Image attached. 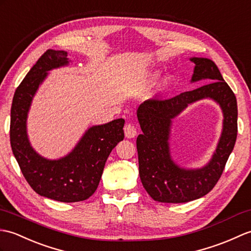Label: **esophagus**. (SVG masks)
<instances>
[{"instance_id": "obj_1", "label": "esophagus", "mask_w": 251, "mask_h": 251, "mask_svg": "<svg viewBox=\"0 0 251 251\" xmlns=\"http://www.w3.org/2000/svg\"><path fill=\"white\" fill-rule=\"evenodd\" d=\"M125 135L126 138H133L136 136V129L133 125H126L125 126Z\"/></svg>"}]
</instances>
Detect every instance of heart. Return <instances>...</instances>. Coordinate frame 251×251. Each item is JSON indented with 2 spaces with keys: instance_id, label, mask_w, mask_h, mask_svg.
I'll return each mask as SVG.
<instances>
[{
  "instance_id": "1",
  "label": "heart",
  "mask_w": 251,
  "mask_h": 251,
  "mask_svg": "<svg viewBox=\"0 0 251 251\" xmlns=\"http://www.w3.org/2000/svg\"><path fill=\"white\" fill-rule=\"evenodd\" d=\"M160 74H161L160 71H153V72H151V73H149L147 76L148 81L157 80L159 78ZM173 83H174V77H173V75H171V74L165 75L160 82V89L162 91H168L173 86Z\"/></svg>"
}]
</instances>
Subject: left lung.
<instances>
[{"instance_id":"obj_1","label":"left lung","mask_w":251,"mask_h":251,"mask_svg":"<svg viewBox=\"0 0 251 251\" xmlns=\"http://www.w3.org/2000/svg\"><path fill=\"white\" fill-rule=\"evenodd\" d=\"M190 61L196 64L191 82H213L164 101L147 100L136 111L143 131L136 140L140 177L149 196L162 203H186L207 194L219 180L236 142L237 102L234 93L214 61L197 57ZM204 98L213 99L223 110L222 135L215 152L204 167L181 168L170 154L172 119L190 103Z\"/></svg>"}]
</instances>
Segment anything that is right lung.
I'll return each instance as SVG.
<instances>
[{
  "label": "right lung",
  "instance_id": "add662e5",
  "mask_svg": "<svg viewBox=\"0 0 251 251\" xmlns=\"http://www.w3.org/2000/svg\"><path fill=\"white\" fill-rule=\"evenodd\" d=\"M70 61L64 50L48 49L16 89L10 109V146L22 174L37 194L64 203L85 201L96 192L109 153L125 137V120L119 118L88 127L60 159L44 158L31 146L26 120L33 98L48 72Z\"/></svg>",
  "mask_w": 251,
  "mask_h": 251
}]
</instances>
